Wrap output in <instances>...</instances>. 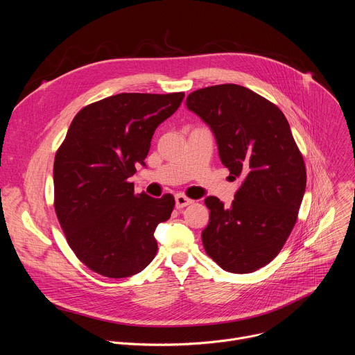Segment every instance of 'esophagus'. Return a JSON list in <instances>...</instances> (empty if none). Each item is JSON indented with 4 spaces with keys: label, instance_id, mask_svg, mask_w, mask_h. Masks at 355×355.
I'll list each match as a JSON object with an SVG mask.
<instances>
[{
    "label": "esophagus",
    "instance_id": "obj_1",
    "mask_svg": "<svg viewBox=\"0 0 355 355\" xmlns=\"http://www.w3.org/2000/svg\"><path fill=\"white\" fill-rule=\"evenodd\" d=\"M189 204H192V200L189 198H187L185 195H182V193H177L175 195V208L177 209H181V208H184V207H187Z\"/></svg>",
    "mask_w": 355,
    "mask_h": 355
}]
</instances>
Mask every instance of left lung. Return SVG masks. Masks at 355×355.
<instances>
[{
	"instance_id": "obj_1",
	"label": "left lung",
	"mask_w": 355,
	"mask_h": 355,
	"mask_svg": "<svg viewBox=\"0 0 355 355\" xmlns=\"http://www.w3.org/2000/svg\"><path fill=\"white\" fill-rule=\"evenodd\" d=\"M187 108L212 130L220 162L241 178L230 207L208 196L207 254L225 271L247 274L272 261L291 234L306 188V168L278 107L237 84L193 91Z\"/></svg>"
}]
</instances>
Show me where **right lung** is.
<instances>
[{
	"mask_svg": "<svg viewBox=\"0 0 355 355\" xmlns=\"http://www.w3.org/2000/svg\"><path fill=\"white\" fill-rule=\"evenodd\" d=\"M182 99L184 92H122L74 116L55 159V209L69 245L89 270L126 278L155 259V230L170 219L174 196L136 195L129 178L137 164L146 166L155 130Z\"/></svg>",
	"mask_w": 355,
	"mask_h": 355,
	"instance_id": "add662e5",
	"label": "right lung"
}]
</instances>
